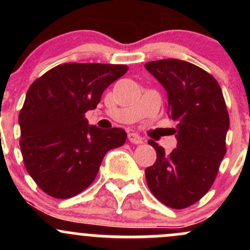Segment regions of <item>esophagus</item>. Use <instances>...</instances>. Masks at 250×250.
I'll return each mask as SVG.
<instances>
[{
	"mask_svg": "<svg viewBox=\"0 0 250 250\" xmlns=\"http://www.w3.org/2000/svg\"><path fill=\"white\" fill-rule=\"evenodd\" d=\"M128 140L131 143H135V145H141V143H143V139L141 136H140L139 134H136V133H129L128 134Z\"/></svg>",
	"mask_w": 250,
	"mask_h": 250,
	"instance_id": "1",
	"label": "esophagus"
}]
</instances>
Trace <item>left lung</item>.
I'll use <instances>...</instances> for the list:
<instances>
[{"mask_svg":"<svg viewBox=\"0 0 250 250\" xmlns=\"http://www.w3.org/2000/svg\"><path fill=\"white\" fill-rule=\"evenodd\" d=\"M168 95V115L177 122L176 148L167 155L153 140L156 161L146 168L150 191L174 209L194 205L213 186L226 155L229 115L216 80L182 60L166 59L145 64Z\"/></svg>","mask_w":250,"mask_h":250,"instance_id":"left-lung-1","label":"left lung"}]
</instances>
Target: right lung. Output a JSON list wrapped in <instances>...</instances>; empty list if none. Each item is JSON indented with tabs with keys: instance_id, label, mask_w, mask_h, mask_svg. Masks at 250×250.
I'll return each mask as SVG.
<instances>
[{
	"instance_id": "1",
	"label": "right lung",
	"mask_w": 250,
	"mask_h": 250,
	"mask_svg": "<svg viewBox=\"0 0 250 250\" xmlns=\"http://www.w3.org/2000/svg\"><path fill=\"white\" fill-rule=\"evenodd\" d=\"M127 70L123 64L63 63L28 89L19 115L20 147L28 174L45 194H80L95 180L104 155L125 142L123 129L89 125L84 114Z\"/></svg>"
}]
</instances>
